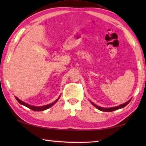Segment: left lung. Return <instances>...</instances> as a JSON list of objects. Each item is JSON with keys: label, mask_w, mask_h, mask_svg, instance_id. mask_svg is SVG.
<instances>
[{"label": "left lung", "mask_w": 146, "mask_h": 146, "mask_svg": "<svg viewBox=\"0 0 146 146\" xmlns=\"http://www.w3.org/2000/svg\"><path fill=\"white\" fill-rule=\"evenodd\" d=\"M131 100V99H130L127 101V102H126L124 104H120L119 106H116V107H113V108H102V107H100V106H98L97 105H95V104L93 103L92 102H90L92 104L95 106V108H97L98 110H99L100 111H106V112H111V111H115V110H119V109H121V108H124L125 106H126L128 104H129L130 102V101Z\"/></svg>", "instance_id": "1"}]
</instances>
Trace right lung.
<instances>
[{"label":"right lung","instance_id":"1","mask_svg":"<svg viewBox=\"0 0 146 146\" xmlns=\"http://www.w3.org/2000/svg\"><path fill=\"white\" fill-rule=\"evenodd\" d=\"M59 98H60V97H59L57 98V99H56V100L55 101V102H53V103L49 104H48V105L43 106H33L29 105V104H26V103H25V102H23V101L21 100L20 99H19L18 98H17V97H15L16 100H17V101H18V102H19L20 104H21L23 105V106H26V107L28 108H29V109H31V110L35 111H44V110H47V109L51 108V106H53L56 102H57L58 100L59 99Z\"/></svg>","mask_w":146,"mask_h":146}]
</instances>
